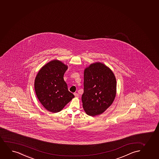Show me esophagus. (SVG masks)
Listing matches in <instances>:
<instances>
[{"label": "esophagus", "instance_id": "1", "mask_svg": "<svg viewBox=\"0 0 159 159\" xmlns=\"http://www.w3.org/2000/svg\"><path fill=\"white\" fill-rule=\"evenodd\" d=\"M74 95H75V98H78L79 95V94H78V93H75V94H74Z\"/></svg>", "mask_w": 159, "mask_h": 159}]
</instances>
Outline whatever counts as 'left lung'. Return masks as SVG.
Returning a JSON list of instances; mask_svg holds the SVG:
<instances>
[{
    "label": "left lung",
    "instance_id": "1",
    "mask_svg": "<svg viewBox=\"0 0 159 159\" xmlns=\"http://www.w3.org/2000/svg\"><path fill=\"white\" fill-rule=\"evenodd\" d=\"M84 90L81 98L84 110L89 116L99 115L114 102L116 77L109 67L96 62L84 69Z\"/></svg>",
    "mask_w": 159,
    "mask_h": 159
}]
</instances>
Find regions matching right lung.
I'll return each mask as SVG.
<instances>
[{
	"label": "right lung",
	"instance_id": "add662e5",
	"mask_svg": "<svg viewBox=\"0 0 159 159\" xmlns=\"http://www.w3.org/2000/svg\"><path fill=\"white\" fill-rule=\"evenodd\" d=\"M68 66L54 59L42 67L34 82L36 95L40 103L49 111H61L75 95L69 92L64 80Z\"/></svg>",
	"mask_w": 159,
	"mask_h": 159
}]
</instances>
